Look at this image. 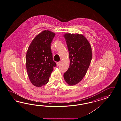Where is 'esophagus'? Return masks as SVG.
Listing matches in <instances>:
<instances>
[{
	"label": "esophagus",
	"mask_w": 121,
	"mask_h": 121,
	"mask_svg": "<svg viewBox=\"0 0 121 121\" xmlns=\"http://www.w3.org/2000/svg\"><path fill=\"white\" fill-rule=\"evenodd\" d=\"M57 65H58V66L60 65V62H57Z\"/></svg>",
	"instance_id": "obj_1"
}]
</instances>
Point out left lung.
<instances>
[{"mask_svg": "<svg viewBox=\"0 0 121 121\" xmlns=\"http://www.w3.org/2000/svg\"><path fill=\"white\" fill-rule=\"evenodd\" d=\"M64 37L69 51L70 64L63 76L68 84L74 85L81 81L87 73L92 58L91 47L81 34L66 33Z\"/></svg>", "mask_w": 121, "mask_h": 121, "instance_id": "left-lung-1", "label": "left lung"}]
</instances>
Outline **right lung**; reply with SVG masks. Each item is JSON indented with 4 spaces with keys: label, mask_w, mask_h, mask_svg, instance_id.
I'll return each mask as SVG.
<instances>
[{
    "label": "right lung",
    "mask_w": 121,
    "mask_h": 121,
    "mask_svg": "<svg viewBox=\"0 0 121 121\" xmlns=\"http://www.w3.org/2000/svg\"><path fill=\"white\" fill-rule=\"evenodd\" d=\"M55 33L44 30L33 39L26 56L27 71L30 81L36 87H41L48 82L56 66L53 60L51 45Z\"/></svg>",
    "instance_id": "obj_1"
}]
</instances>
